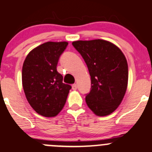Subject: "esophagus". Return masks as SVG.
Masks as SVG:
<instances>
[{
    "instance_id": "1",
    "label": "esophagus",
    "mask_w": 152,
    "mask_h": 152,
    "mask_svg": "<svg viewBox=\"0 0 152 152\" xmlns=\"http://www.w3.org/2000/svg\"><path fill=\"white\" fill-rule=\"evenodd\" d=\"M72 89H73V91H76V89H77V86H76V84H74L72 86Z\"/></svg>"
}]
</instances>
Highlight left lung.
<instances>
[{
    "instance_id": "left-lung-1",
    "label": "left lung",
    "mask_w": 152,
    "mask_h": 152,
    "mask_svg": "<svg viewBox=\"0 0 152 152\" xmlns=\"http://www.w3.org/2000/svg\"><path fill=\"white\" fill-rule=\"evenodd\" d=\"M88 68L91 88L86 101L96 115L106 116L121 104L128 83V66L121 50L110 41L97 39L72 42Z\"/></svg>"
}]
</instances>
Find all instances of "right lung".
<instances>
[{
	"label": "right lung",
	"instance_id": "right-lung-1",
	"mask_svg": "<svg viewBox=\"0 0 152 152\" xmlns=\"http://www.w3.org/2000/svg\"><path fill=\"white\" fill-rule=\"evenodd\" d=\"M68 42H46L28 54L22 66L25 97L37 113L55 117L62 110L71 86L63 83L57 64Z\"/></svg>",
	"mask_w": 152,
	"mask_h": 152
}]
</instances>
